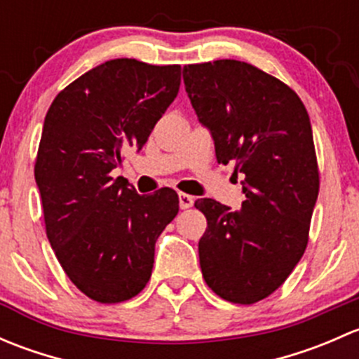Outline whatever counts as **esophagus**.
<instances>
[{"label": "esophagus", "instance_id": "1", "mask_svg": "<svg viewBox=\"0 0 359 359\" xmlns=\"http://www.w3.org/2000/svg\"><path fill=\"white\" fill-rule=\"evenodd\" d=\"M179 205H180V208H182V210L191 208V206L194 205V198L189 196V194L180 193V194H179Z\"/></svg>", "mask_w": 359, "mask_h": 359}]
</instances>
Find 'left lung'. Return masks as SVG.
<instances>
[{"instance_id":"left-lung-1","label":"left lung","mask_w":359,"mask_h":359,"mask_svg":"<svg viewBox=\"0 0 359 359\" xmlns=\"http://www.w3.org/2000/svg\"><path fill=\"white\" fill-rule=\"evenodd\" d=\"M184 85L217 161L245 175L236 212L210 198L194 203L208 222L198 245L203 278L229 302H259L307 247L320 191L309 114L290 86L240 60L184 66Z\"/></svg>"}]
</instances>
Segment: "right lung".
Wrapping results in <instances>:
<instances>
[{
  "mask_svg": "<svg viewBox=\"0 0 359 359\" xmlns=\"http://www.w3.org/2000/svg\"><path fill=\"white\" fill-rule=\"evenodd\" d=\"M179 86L180 66L107 60L66 86L45 116L34 179L46 236L69 280L97 302L146 287L156 240L179 212L170 187L140 196L109 175L126 149H142Z\"/></svg>",
  "mask_w": 359,
  "mask_h": 359,
  "instance_id": "1",
  "label": "right lung"
}]
</instances>
